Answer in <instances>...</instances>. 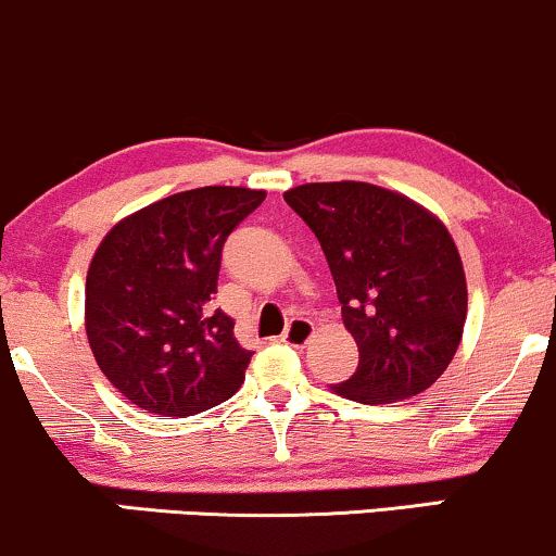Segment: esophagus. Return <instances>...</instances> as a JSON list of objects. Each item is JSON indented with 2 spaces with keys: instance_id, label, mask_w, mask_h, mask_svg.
I'll list each match as a JSON object with an SVG mask.
<instances>
[{
  "instance_id": "esophagus-1",
  "label": "esophagus",
  "mask_w": 556,
  "mask_h": 556,
  "mask_svg": "<svg viewBox=\"0 0 556 556\" xmlns=\"http://www.w3.org/2000/svg\"><path fill=\"white\" fill-rule=\"evenodd\" d=\"M314 334H316L314 321H308V318H295L282 334V342L290 344V348H305Z\"/></svg>"
}]
</instances>
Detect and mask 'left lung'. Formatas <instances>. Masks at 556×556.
I'll return each instance as SVG.
<instances>
[{"mask_svg": "<svg viewBox=\"0 0 556 556\" xmlns=\"http://www.w3.org/2000/svg\"><path fill=\"white\" fill-rule=\"evenodd\" d=\"M329 261L358 371L331 387L363 405L420 394L446 371L468 316L463 258L450 229L413 198L374 182L285 190Z\"/></svg>", "mask_w": 556, "mask_h": 556, "instance_id": "8db88e82", "label": "left lung"}]
</instances>
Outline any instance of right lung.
<instances>
[{
    "mask_svg": "<svg viewBox=\"0 0 556 556\" xmlns=\"http://www.w3.org/2000/svg\"><path fill=\"white\" fill-rule=\"evenodd\" d=\"M266 190L206 185L119 219L86 277V334L112 387L156 416H195L238 392L251 363L212 311L227 235Z\"/></svg>",
    "mask_w": 556,
    "mask_h": 556,
    "instance_id": "add662e5",
    "label": "right lung"
}]
</instances>
